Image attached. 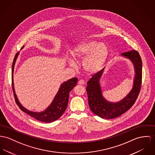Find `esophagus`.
I'll return each instance as SVG.
<instances>
[{"mask_svg":"<svg viewBox=\"0 0 155 155\" xmlns=\"http://www.w3.org/2000/svg\"><path fill=\"white\" fill-rule=\"evenodd\" d=\"M78 84L80 85H84V81L83 80H80L78 81Z\"/></svg>","mask_w":155,"mask_h":155,"instance_id":"obj_1","label":"esophagus"}]
</instances>
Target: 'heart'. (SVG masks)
<instances>
[{"instance_id":"1","label":"heart","mask_w":155,"mask_h":155,"mask_svg":"<svg viewBox=\"0 0 155 155\" xmlns=\"http://www.w3.org/2000/svg\"><path fill=\"white\" fill-rule=\"evenodd\" d=\"M73 60H83L84 70L88 74H95L103 67L108 55V49L103 43L93 41H83L77 44L71 52ZM74 66L72 61L70 62Z\"/></svg>"}]
</instances>
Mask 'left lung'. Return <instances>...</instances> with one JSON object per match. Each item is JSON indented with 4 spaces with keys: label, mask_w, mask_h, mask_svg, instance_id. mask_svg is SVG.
I'll list each match as a JSON object with an SVG mask.
<instances>
[{
    "label": "left lung",
    "mask_w": 155,
    "mask_h": 155,
    "mask_svg": "<svg viewBox=\"0 0 155 155\" xmlns=\"http://www.w3.org/2000/svg\"><path fill=\"white\" fill-rule=\"evenodd\" d=\"M121 55L131 60L134 67L135 76L131 91L119 102H109L102 95L100 79L104 68L95 73L87 82L86 89L89 107L95 115L103 119H114L126 112L134 104L140 91L142 78V62L139 52L137 51L131 50L121 54Z\"/></svg>",
    "instance_id": "8db88e82"
}]
</instances>
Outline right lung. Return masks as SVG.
Here are the masks:
<instances>
[{
	"label": "right lung",
	"instance_id": "obj_1",
	"mask_svg": "<svg viewBox=\"0 0 155 155\" xmlns=\"http://www.w3.org/2000/svg\"><path fill=\"white\" fill-rule=\"evenodd\" d=\"M24 46L22 47L24 48ZM19 52L16 53L13 59L12 63V90L13 92V94L15 97V101L17 105L26 114H29L33 118L40 121L45 122V123H50L58 119L62 115V114L65 112L68 102L69 94L70 92L73 89V88L76 85L78 78H72L71 79L64 82L60 86V89L55 95L54 99L53 100L52 103L48 106V108L42 112H33L28 110L25 107H23L21 104L19 103L17 96L16 95L15 89H14V84H13V70L15 64V62L18 57Z\"/></svg>",
	"mask_w": 155,
	"mask_h": 155
}]
</instances>
